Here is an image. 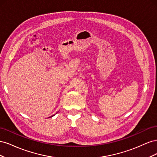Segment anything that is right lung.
Masks as SVG:
<instances>
[{
	"mask_svg": "<svg viewBox=\"0 0 157 157\" xmlns=\"http://www.w3.org/2000/svg\"><path fill=\"white\" fill-rule=\"evenodd\" d=\"M53 116H54V115H52V117H53Z\"/></svg>",
	"mask_w": 157,
	"mask_h": 157,
	"instance_id": "1",
	"label": "right lung"
}]
</instances>
